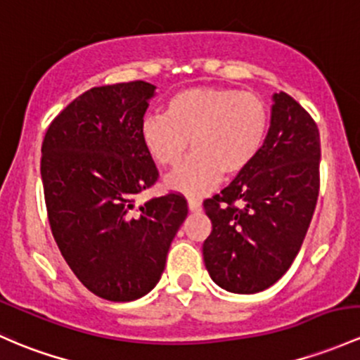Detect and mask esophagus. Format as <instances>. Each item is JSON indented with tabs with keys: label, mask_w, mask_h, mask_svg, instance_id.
Here are the masks:
<instances>
[{
	"label": "esophagus",
	"mask_w": 360,
	"mask_h": 360,
	"mask_svg": "<svg viewBox=\"0 0 360 360\" xmlns=\"http://www.w3.org/2000/svg\"><path fill=\"white\" fill-rule=\"evenodd\" d=\"M188 207H190L191 212H200V210H202V203H200L198 200H195V198L188 200Z\"/></svg>",
	"instance_id": "34e87169"
}]
</instances>
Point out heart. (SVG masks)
Masks as SVG:
<instances>
[{"label": "heart", "mask_w": 360, "mask_h": 360, "mask_svg": "<svg viewBox=\"0 0 360 360\" xmlns=\"http://www.w3.org/2000/svg\"><path fill=\"white\" fill-rule=\"evenodd\" d=\"M269 108L260 96L233 88H190L172 94L164 115H146L139 127L143 148L160 167H176L165 188L186 196L214 190L222 174L234 177L253 164L269 131Z\"/></svg>", "instance_id": "obj_1"}]
</instances>
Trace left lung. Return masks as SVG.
<instances>
[{"mask_svg": "<svg viewBox=\"0 0 360 360\" xmlns=\"http://www.w3.org/2000/svg\"><path fill=\"white\" fill-rule=\"evenodd\" d=\"M271 126L253 164L203 202L212 233L203 262L215 285L259 293L300 252L319 195V129L286 93L272 96Z\"/></svg>", "mask_w": 360, "mask_h": 360, "instance_id": "left-lung-1", "label": "left lung"}]
</instances>
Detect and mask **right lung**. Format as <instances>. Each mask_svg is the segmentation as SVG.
Here are the masks:
<instances>
[{
	"instance_id": "add662e5",
	"label": "right lung",
	"mask_w": 360,
	"mask_h": 360,
	"mask_svg": "<svg viewBox=\"0 0 360 360\" xmlns=\"http://www.w3.org/2000/svg\"><path fill=\"white\" fill-rule=\"evenodd\" d=\"M153 96L145 81L86 91L53 119L41 146L53 238L79 281L110 302L155 288L188 215L177 193L134 205L158 179L139 136Z\"/></svg>"
}]
</instances>
